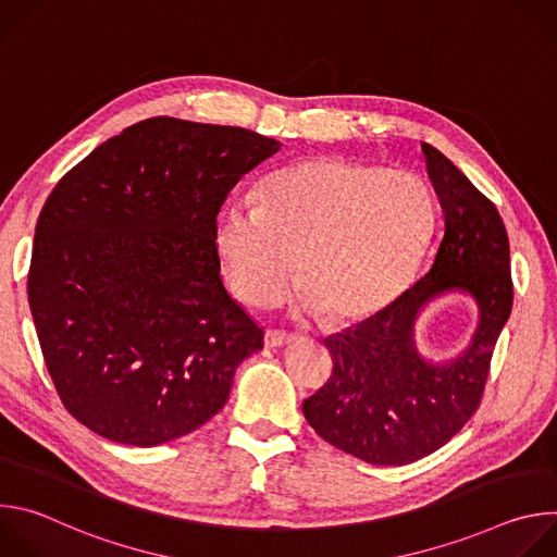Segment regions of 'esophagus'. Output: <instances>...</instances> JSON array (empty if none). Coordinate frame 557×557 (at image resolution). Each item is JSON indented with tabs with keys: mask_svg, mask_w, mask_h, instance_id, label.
Returning a JSON list of instances; mask_svg holds the SVG:
<instances>
[{
	"mask_svg": "<svg viewBox=\"0 0 557 557\" xmlns=\"http://www.w3.org/2000/svg\"><path fill=\"white\" fill-rule=\"evenodd\" d=\"M293 339H295V335L284 333V331H273V329H269V331H267V335H264V344H267L269 348L286 346V344H290Z\"/></svg>",
	"mask_w": 557,
	"mask_h": 557,
	"instance_id": "34e87169",
	"label": "esophagus"
}]
</instances>
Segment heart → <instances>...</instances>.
Segmentation results:
<instances>
[{"mask_svg": "<svg viewBox=\"0 0 557 557\" xmlns=\"http://www.w3.org/2000/svg\"><path fill=\"white\" fill-rule=\"evenodd\" d=\"M432 220V196L414 174L306 158L273 172L256 207L220 211L215 249L243 301H277L297 267V306L350 324L401 293Z\"/></svg>", "mask_w": 557, "mask_h": 557, "instance_id": "b5f03b06", "label": "heart"}]
</instances>
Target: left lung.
<instances>
[{
    "mask_svg": "<svg viewBox=\"0 0 557 557\" xmlns=\"http://www.w3.org/2000/svg\"><path fill=\"white\" fill-rule=\"evenodd\" d=\"M445 231L430 271L352 331L329 337L333 374L304 401L326 443L372 465H408L438 447L479 410L492 355L513 304L509 240L494 202L447 158L423 143ZM465 289L480 304L470 348L449 364L425 362L413 320L436 294Z\"/></svg>",
    "mask_w": 557,
    "mask_h": 557,
    "instance_id": "8db88e82",
    "label": "left lung"
}]
</instances>
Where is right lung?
Listing matches in <instances>:
<instances>
[{
    "label": "right lung",
    "instance_id": "add662e5",
    "mask_svg": "<svg viewBox=\"0 0 557 557\" xmlns=\"http://www.w3.org/2000/svg\"><path fill=\"white\" fill-rule=\"evenodd\" d=\"M280 147L245 127L153 116L57 183L35 228L28 301L78 423L153 447L224 408L264 331L220 280L215 218Z\"/></svg>",
    "mask_w": 557,
    "mask_h": 557
}]
</instances>
